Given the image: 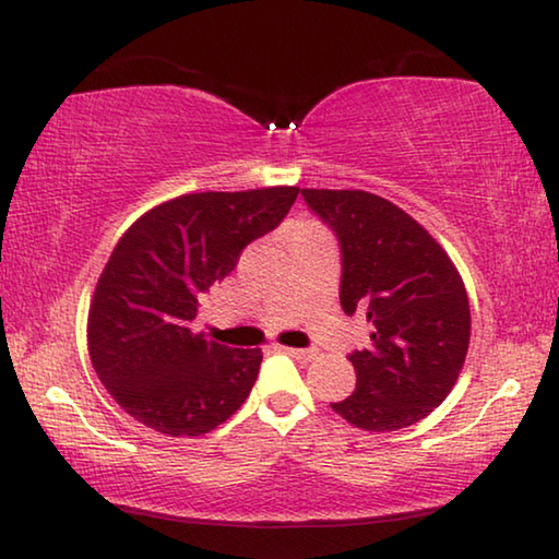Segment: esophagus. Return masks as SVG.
<instances>
[{
  "instance_id": "esophagus-1",
  "label": "esophagus",
  "mask_w": 559,
  "mask_h": 559,
  "mask_svg": "<svg viewBox=\"0 0 559 559\" xmlns=\"http://www.w3.org/2000/svg\"><path fill=\"white\" fill-rule=\"evenodd\" d=\"M281 353H286V355H290V357H296V359H313L316 357V349H300V347H278Z\"/></svg>"
}]
</instances>
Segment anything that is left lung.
<instances>
[{"label":"left lung","mask_w":559,"mask_h":559,"mask_svg":"<svg viewBox=\"0 0 559 559\" xmlns=\"http://www.w3.org/2000/svg\"><path fill=\"white\" fill-rule=\"evenodd\" d=\"M343 251L340 306L362 310L370 347L349 355L355 392L330 404L365 431H396L429 416L463 370L471 308L441 243L384 197L362 189H302Z\"/></svg>","instance_id":"8db88e82"}]
</instances>
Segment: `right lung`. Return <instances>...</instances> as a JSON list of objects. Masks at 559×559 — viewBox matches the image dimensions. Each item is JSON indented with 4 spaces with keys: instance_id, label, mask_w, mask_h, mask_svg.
<instances>
[{
    "instance_id": "right-lung-1",
    "label": "right lung",
    "mask_w": 559,
    "mask_h": 559,
    "mask_svg": "<svg viewBox=\"0 0 559 559\" xmlns=\"http://www.w3.org/2000/svg\"><path fill=\"white\" fill-rule=\"evenodd\" d=\"M298 187L194 192L145 212L120 236L88 310L96 374L132 419L167 437H202L249 396L263 353L192 333L197 298L269 234Z\"/></svg>"
}]
</instances>
